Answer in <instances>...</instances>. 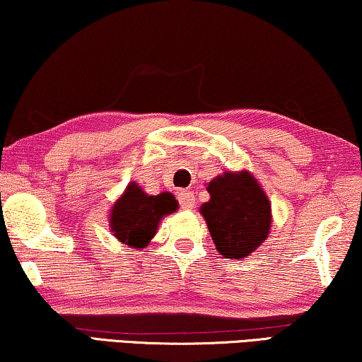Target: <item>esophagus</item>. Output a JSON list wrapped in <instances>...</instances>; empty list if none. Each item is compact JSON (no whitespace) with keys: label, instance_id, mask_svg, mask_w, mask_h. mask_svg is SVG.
Listing matches in <instances>:
<instances>
[{"label":"esophagus","instance_id":"1","mask_svg":"<svg viewBox=\"0 0 362 362\" xmlns=\"http://www.w3.org/2000/svg\"><path fill=\"white\" fill-rule=\"evenodd\" d=\"M177 202H180L181 209H185V211H192L194 206H196V197H194L192 191L182 189L177 192Z\"/></svg>","mask_w":362,"mask_h":362}]
</instances>
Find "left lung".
Masks as SVG:
<instances>
[{
	"label": "left lung",
	"instance_id": "1",
	"mask_svg": "<svg viewBox=\"0 0 362 362\" xmlns=\"http://www.w3.org/2000/svg\"><path fill=\"white\" fill-rule=\"evenodd\" d=\"M211 201L201 207L216 248L225 258H245L271 228V204L248 171L230 173L209 182Z\"/></svg>",
	"mask_w": 362,
	"mask_h": 362
}]
</instances>
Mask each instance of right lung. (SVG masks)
I'll list each match as a JSON object with an SVG mask.
<instances>
[{"instance_id":"1","label":"right lung","mask_w":362,"mask_h":362,"mask_svg":"<svg viewBox=\"0 0 362 362\" xmlns=\"http://www.w3.org/2000/svg\"><path fill=\"white\" fill-rule=\"evenodd\" d=\"M176 209L177 202L170 192L148 196L137 185H129L114 204L111 228L122 243L144 248L155 237L160 220Z\"/></svg>"}]
</instances>
